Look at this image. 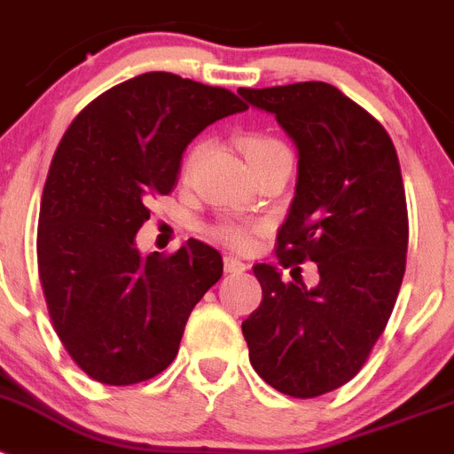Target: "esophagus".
<instances>
[{
	"instance_id": "obj_1",
	"label": "esophagus",
	"mask_w": 454,
	"mask_h": 454,
	"mask_svg": "<svg viewBox=\"0 0 454 454\" xmlns=\"http://www.w3.org/2000/svg\"><path fill=\"white\" fill-rule=\"evenodd\" d=\"M224 272H230V275H240V272H246V263L239 262L236 256H224Z\"/></svg>"
}]
</instances>
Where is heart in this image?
Instances as JSON below:
<instances>
[{
	"mask_svg": "<svg viewBox=\"0 0 454 454\" xmlns=\"http://www.w3.org/2000/svg\"><path fill=\"white\" fill-rule=\"evenodd\" d=\"M240 150H243V156L247 159L252 170H259V168L268 166V163L282 161V159H291V156H288V150L279 143V140L270 138V136H262V134L247 136V138L240 143ZM195 156H198V150L192 152V154L186 159L184 172L191 170ZM211 234L231 247H246L247 243H250V231H247V227H243V224L239 223L215 224L214 230H211Z\"/></svg>",
	"mask_w": 454,
	"mask_h": 454,
	"instance_id": "1",
	"label": "heart"
}]
</instances>
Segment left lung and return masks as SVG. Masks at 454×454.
Wrapping results in <instances>:
<instances>
[{"mask_svg":"<svg viewBox=\"0 0 454 454\" xmlns=\"http://www.w3.org/2000/svg\"><path fill=\"white\" fill-rule=\"evenodd\" d=\"M239 92L298 145V186L277 231V262L293 272L314 262L320 275L307 288L256 263L263 298L243 320V336L263 382L316 398L362 371L398 300L409 243L398 154L382 124L330 83Z\"/></svg>","mask_w":454,"mask_h":454,"instance_id":"left-lung-1","label":"left lung"}]
</instances>
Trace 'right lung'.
Returning a JSON list of instances; mask_svg holds the SVG:
<instances>
[{
  "label": "right lung",
  "mask_w": 454,
  "mask_h": 454,
  "mask_svg": "<svg viewBox=\"0 0 454 454\" xmlns=\"http://www.w3.org/2000/svg\"><path fill=\"white\" fill-rule=\"evenodd\" d=\"M246 108L227 88L145 72L92 99L63 134L40 200L38 277L54 332L95 382L129 387L166 371L223 275L207 243L140 256L134 239L150 198L177 186L188 143Z\"/></svg>",
  "instance_id": "right-lung-1"
}]
</instances>
